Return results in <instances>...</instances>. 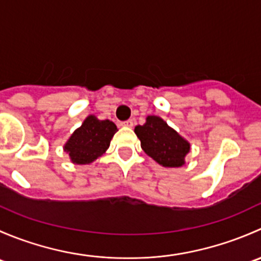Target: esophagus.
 Listing matches in <instances>:
<instances>
[{"mask_svg":"<svg viewBox=\"0 0 261 261\" xmlns=\"http://www.w3.org/2000/svg\"><path fill=\"white\" fill-rule=\"evenodd\" d=\"M121 125L126 126V127H133V126H134V121H133V120L122 121V122H121Z\"/></svg>","mask_w":261,"mask_h":261,"instance_id":"obj_1","label":"esophagus"}]
</instances>
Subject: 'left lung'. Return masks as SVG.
I'll use <instances>...</instances> for the list:
<instances>
[{"label":"left lung","mask_w":261,"mask_h":261,"mask_svg":"<svg viewBox=\"0 0 261 261\" xmlns=\"http://www.w3.org/2000/svg\"><path fill=\"white\" fill-rule=\"evenodd\" d=\"M141 147L163 167L178 168L184 164L189 144L158 116H149L146 123L135 127Z\"/></svg>","instance_id":"obj_1"}]
</instances>
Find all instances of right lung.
I'll list each match as a JSON object with an SVG mask.
<instances>
[{
	"instance_id": "1",
	"label": "right lung",
	"mask_w": 261,
	"mask_h": 261,
	"mask_svg": "<svg viewBox=\"0 0 261 261\" xmlns=\"http://www.w3.org/2000/svg\"><path fill=\"white\" fill-rule=\"evenodd\" d=\"M117 127L110 120H97L88 116L80 128L73 133L64 150L75 164H89L109 149Z\"/></svg>"
}]
</instances>
